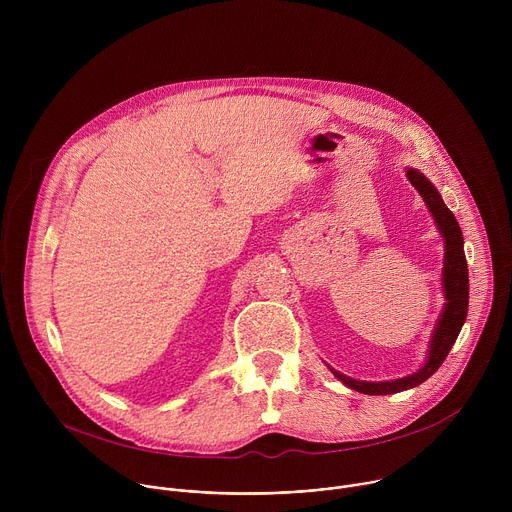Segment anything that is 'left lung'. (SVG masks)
I'll list each match as a JSON object with an SVG mask.
<instances>
[{
	"instance_id": "1",
	"label": "left lung",
	"mask_w": 512,
	"mask_h": 512,
	"mask_svg": "<svg viewBox=\"0 0 512 512\" xmlns=\"http://www.w3.org/2000/svg\"><path fill=\"white\" fill-rule=\"evenodd\" d=\"M407 178L417 188V192L423 196L427 208L431 210V214L435 218L437 229H440V233L446 239L444 291H446L448 302H446L444 314H442L440 322H437V328L433 332L427 362L417 373H413L405 379H397V381L367 383V381H354V379L344 377L334 371V375L346 387H350L358 393H364V395H391V393H399V391L417 387L425 379H429L437 369L442 367V362L446 360L448 352L452 350V346L464 326L466 314H468V263H466V255H464V237H462L456 216L444 204L442 196L437 194L433 184L421 172L411 168V170H407Z\"/></svg>"
}]
</instances>
